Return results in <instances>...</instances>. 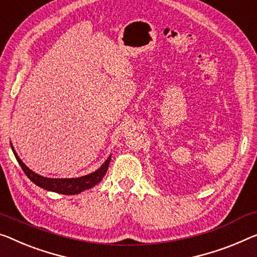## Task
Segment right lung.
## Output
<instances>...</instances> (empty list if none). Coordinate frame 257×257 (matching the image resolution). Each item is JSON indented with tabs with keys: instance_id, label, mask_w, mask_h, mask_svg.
I'll use <instances>...</instances> for the list:
<instances>
[{
	"instance_id": "add662e5",
	"label": "right lung",
	"mask_w": 257,
	"mask_h": 257,
	"mask_svg": "<svg viewBox=\"0 0 257 257\" xmlns=\"http://www.w3.org/2000/svg\"><path fill=\"white\" fill-rule=\"evenodd\" d=\"M10 145L16 156V160L18 161L23 171L25 172V175L29 177L30 180H32L35 185H38V186L41 188L47 189V191L56 192L64 195L78 194V193L86 191V189L92 188L95 186V185H97L105 176L106 170L109 168L110 160H111V155H110L104 163L101 165V168H98L95 172H92L89 173V175L82 177H78V178H47V177L38 175V173H35L32 170L27 168L26 165L23 163V161L19 159L17 153L15 152L13 144Z\"/></svg>"
}]
</instances>
